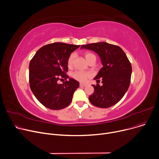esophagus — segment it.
Listing matches in <instances>:
<instances>
[{
  "mask_svg": "<svg viewBox=\"0 0 159 159\" xmlns=\"http://www.w3.org/2000/svg\"><path fill=\"white\" fill-rule=\"evenodd\" d=\"M80 87H86L87 85V84H85V83H81L80 84Z\"/></svg>",
  "mask_w": 159,
  "mask_h": 159,
  "instance_id": "obj_1",
  "label": "esophagus"
}]
</instances>
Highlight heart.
I'll return each instance as SVG.
<instances>
[{
	"mask_svg": "<svg viewBox=\"0 0 159 159\" xmlns=\"http://www.w3.org/2000/svg\"><path fill=\"white\" fill-rule=\"evenodd\" d=\"M91 55H92V53L86 52L85 54V57L86 60H87L88 58ZM74 54L72 53V54H70V56L67 59V65L69 67L72 66L73 62H74ZM90 73L86 72H83V71H76L72 74V77L74 79L79 81H81V82L85 81L90 77Z\"/></svg>",
	"mask_w": 159,
	"mask_h": 159,
	"instance_id": "b5f03b06",
	"label": "heart"
}]
</instances>
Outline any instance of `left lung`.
Here are the masks:
<instances>
[{
  "label": "left lung",
  "instance_id": "left-lung-1",
  "mask_svg": "<svg viewBox=\"0 0 159 159\" xmlns=\"http://www.w3.org/2000/svg\"><path fill=\"white\" fill-rule=\"evenodd\" d=\"M83 49L98 54L102 65L94 78H101L102 85H92L94 92L89 98L90 102L103 108L116 105L125 96L131 80L132 65L126 54L119 46L107 42L83 45L81 49Z\"/></svg>",
  "mask_w": 159,
  "mask_h": 159
}]
</instances>
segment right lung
I'll return each instance as SVG.
<instances>
[{
	"label": "right lung",
	"mask_w": 159,
	"mask_h": 159,
	"mask_svg": "<svg viewBox=\"0 0 159 159\" xmlns=\"http://www.w3.org/2000/svg\"><path fill=\"white\" fill-rule=\"evenodd\" d=\"M80 47L78 45L56 42L43 46L30 61V85L36 98L45 107L60 110L67 107L72 101L74 92L80 87L78 81L69 78L58 84L61 78L69 77L67 59Z\"/></svg>",
	"instance_id": "add662e5"
}]
</instances>
